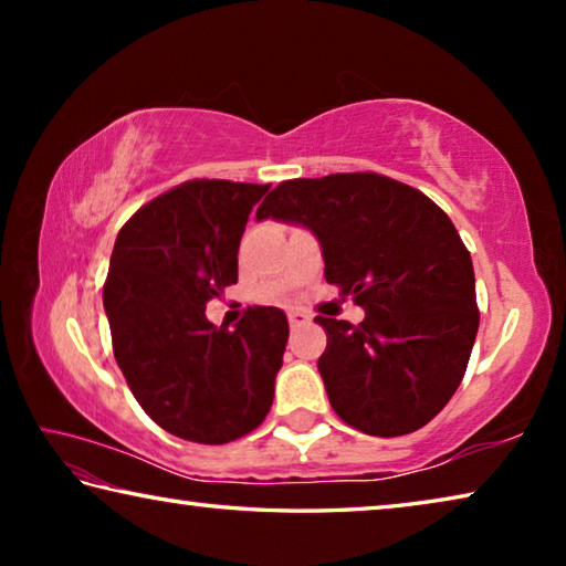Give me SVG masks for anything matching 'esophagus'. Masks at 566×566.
<instances>
[{"mask_svg": "<svg viewBox=\"0 0 566 566\" xmlns=\"http://www.w3.org/2000/svg\"><path fill=\"white\" fill-rule=\"evenodd\" d=\"M306 322H312V317L306 312H300V310H292L290 312V324H292V327H302V324H306Z\"/></svg>", "mask_w": 566, "mask_h": 566, "instance_id": "34e87169", "label": "esophagus"}]
</instances>
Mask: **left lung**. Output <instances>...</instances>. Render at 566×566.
Here are the masks:
<instances>
[{"label": "left lung", "mask_w": 566, "mask_h": 566, "mask_svg": "<svg viewBox=\"0 0 566 566\" xmlns=\"http://www.w3.org/2000/svg\"><path fill=\"white\" fill-rule=\"evenodd\" d=\"M266 217L310 227L324 280L364 310L359 324L314 319L327 332L317 367L337 417L371 437L432 421L479 329L472 256L444 209L377 171H339L282 181L256 209Z\"/></svg>", "instance_id": "left-lung-1"}]
</instances>
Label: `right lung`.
Listing matches in <instances>:
<instances>
[{"label":"right lung","instance_id":"right-lung-1","mask_svg":"<svg viewBox=\"0 0 566 566\" xmlns=\"http://www.w3.org/2000/svg\"><path fill=\"white\" fill-rule=\"evenodd\" d=\"M270 185L189 179L119 229L104 282L112 349L134 399L169 434L227 444L264 421L290 337L276 306H249L234 329L205 306L237 284V252Z\"/></svg>","mask_w":566,"mask_h":566}]
</instances>
